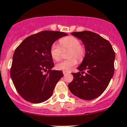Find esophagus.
<instances>
[{"instance_id": "34e87169", "label": "esophagus", "mask_w": 127, "mask_h": 127, "mask_svg": "<svg viewBox=\"0 0 127 127\" xmlns=\"http://www.w3.org/2000/svg\"><path fill=\"white\" fill-rule=\"evenodd\" d=\"M67 73H68V72H66V71H63V74H64V75H65L67 74Z\"/></svg>"}]
</instances>
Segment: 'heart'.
Returning <instances> with one entry per match:
<instances>
[{
    "label": "heart",
    "mask_w": 127,
    "mask_h": 127,
    "mask_svg": "<svg viewBox=\"0 0 127 127\" xmlns=\"http://www.w3.org/2000/svg\"><path fill=\"white\" fill-rule=\"evenodd\" d=\"M59 42L63 49H70L68 54V58L70 59L63 61L57 64L56 68L58 70L68 71L71 70V68L77 64V59L79 61L83 59L86 52L85 48L81 45V41L80 39L74 36L64 37L60 39ZM50 53L52 58L54 60L57 61L61 58L62 49L59 44H57V43H54L50 47Z\"/></svg>",
    "instance_id": "heart-1"
}]
</instances>
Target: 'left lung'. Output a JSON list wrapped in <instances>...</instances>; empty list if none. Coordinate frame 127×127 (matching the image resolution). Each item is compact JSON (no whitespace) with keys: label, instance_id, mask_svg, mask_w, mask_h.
<instances>
[{"label":"left lung","instance_id":"obj_1","mask_svg":"<svg viewBox=\"0 0 127 127\" xmlns=\"http://www.w3.org/2000/svg\"><path fill=\"white\" fill-rule=\"evenodd\" d=\"M71 34L81 39L86 54L77 68L80 72L72 73L68 88L82 100H93L106 90L114 75L115 53L109 41L96 33L85 31Z\"/></svg>","mask_w":127,"mask_h":127}]
</instances>
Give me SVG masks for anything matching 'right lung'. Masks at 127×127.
I'll use <instances>...</instances> for the list:
<instances>
[{
    "mask_svg": "<svg viewBox=\"0 0 127 127\" xmlns=\"http://www.w3.org/2000/svg\"><path fill=\"white\" fill-rule=\"evenodd\" d=\"M67 35L63 32L44 31L25 38L16 48L10 75L16 91L25 100L39 103L52 95L63 73L52 70L54 64L50 47L57 39Z\"/></svg>",
    "mask_w": 127,
    "mask_h": 127,
    "instance_id": "obj_1",
    "label": "right lung"
}]
</instances>
